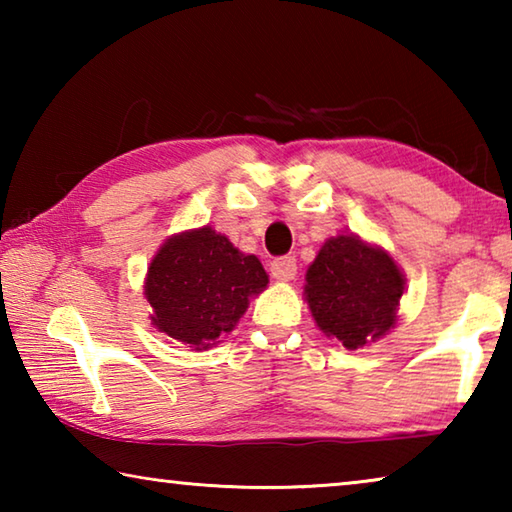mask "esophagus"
Wrapping results in <instances>:
<instances>
[{
    "label": "esophagus",
    "instance_id": "obj_1",
    "mask_svg": "<svg viewBox=\"0 0 512 512\" xmlns=\"http://www.w3.org/2000/svg\"><path fill=\"white\" fill-rule=\"evenodd\" d=\"M298 273L296 257H277L271 264V275L277 282H291Z\"/></svg>",
    "mask_w": 512,
    "mask_h": 512
}]
</instances>
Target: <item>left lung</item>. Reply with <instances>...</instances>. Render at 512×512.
Listing matches in <instances>:
<instances>
[{"instance_id":"obj_1","label":"left lung","mask_w":512,"mask_h":512,"mask_svg":"<svg viewBox=\"0 0 512 512\" xmlns=\"http://www.w3.org/2000/svg\"><path fill=\"white\" fill-rule=\"evenodd\" d=\"M404 289L391 253L352 232L329 237L305 275V302L318 329L348 350L391 332Z\"/></svg>"}]
</instances>
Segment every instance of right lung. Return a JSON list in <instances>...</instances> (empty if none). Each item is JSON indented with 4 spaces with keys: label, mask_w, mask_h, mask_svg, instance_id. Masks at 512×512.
Here are the masks:
<instances>
[{
    "label": "right lung",
    "mask_w": 512,
    "mask_h": 512,
    "mask_svg": "<svg viewBox=\"0 0 512 512\" xmlns=\"http://www.w3.org/2000/svg\"><path fill=\"white\" fill-rule=\"evenodd\" d=\"M268 275L210 225L171 235L144 277L151 325L196 352L210 350L237 327Z\"/></svg>",
    "instance_id": "1"
}]
</instances>
